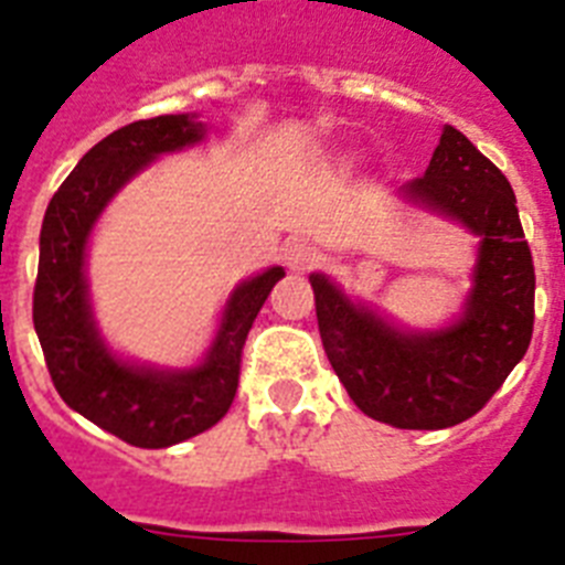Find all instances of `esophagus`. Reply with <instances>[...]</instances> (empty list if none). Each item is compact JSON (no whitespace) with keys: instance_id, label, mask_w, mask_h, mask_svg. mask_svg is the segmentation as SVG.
Here are the masks:
<instances>
[{"instance_id":"esophagus-1","label":"esophagus","mask_w":565,"mask_h":565,"mask_svg":"<svg viewBox=\"0 0 565 565\" xmlns=\"http://www.w3.org/2000/svg\"><path fill=\"white\" fill-rule=\"evenodd\" d=\"M286 266L294 274L311 271L313 266H319V252L313 246H308V243H294V246L286 248Z\"/></svg>"}]
</instances>
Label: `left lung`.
I'll list each match as a JSON object with an SVG mask.
<instances>
[{
    "label": "left lung",
    "mask_w": 565,
    "mask_h": 565,
    "mask_svg": "<svg viewBox=\"0 0 565 565\" xmlns=\"http://www.w3.org/2000/svg\"><path fill=\"white\" fill-rule=\"evenodd\" d=\"M404 203L456 221L478 237L461 313L441 328H404L326 274H311L328 362L364 416L398 430H444L476 416L523 359L535 326V266L515 192L456 127Z\"/></svg>",
    "instance_id": "obj_1"
}]
</instances>
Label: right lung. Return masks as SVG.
Masks as SVG:
<instances>
[{
  "instance_id": "1",
  "label": "right lung",
  "mask_w": 565,
  "mask_h": 565,
  "mask_svg": "<svg viewBox=\"0 0 565 565\" xmlns=\"http://www.w3.org/2000/svg\"><path fill=\"white\" fill-rule=\"evenodd\" d=\"M206 138L194 113L158 115L115 129L84 154L53 194L39 237L33 326L58 396L102 430L143 450L209 430L237 393L239 353L259 308L286 271L266 268L228 294L209 351L192 367L132 362L109 348L89 302L87 252L104 209L161 154Z\"/></svg>"
}]
</instances>
